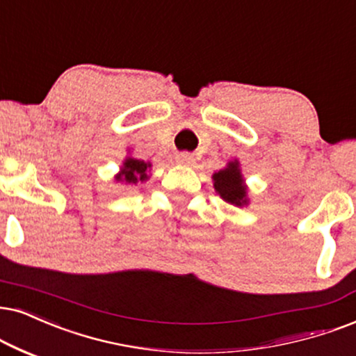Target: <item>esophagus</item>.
<instances>
[{"label":"esophagus","instance_id":"1","mask_svg":"<svg viewBox=\"0 0 356 356\" xmlns=\"http://www.w3.org/2000/svg\"><path fill=\"white\" fill-rule=\"evenodd\" d=\"M175 161H177L179 164L192 165L193 163H195V157H193L191 152H179V154L175 156Z\"/></svg>","mask_w":356,"mask_h":356}]
</instances>
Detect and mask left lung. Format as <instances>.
Masks as SVG:
<instances>
[{"mask_svg":"<svg viewBox=\"0 0 356 356\" xmlns=\"http://www.w3.org/2000/svg\"><path fill=\"white\" fill-rule=\"evenodd\" d=\"M213 187L223 200L230 202L235 205L246 204V191L243 186V179L238 169V163H230L227 169L220 170V172L213 174Z\"/></svg>","mask_w":356,"mask_h":356,"instance_id":"8db88e82","label":"left lung"}]
</instances>
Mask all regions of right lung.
<instances>
[{"label":"right lung","mask_w":356,"mask_h":356,"mask_svg":"<svg viewBox=\"0 0 356 356\" xmlns=\"http://www.w3.org/2000/svg\"><path fill=\"white\" fill-rule=\"evenodd\" d=\"M151 164H146L143 163V161H138V159H126V163L123 164V172L121 175H118L116 179H124L126 182H133L136 184L138 181H146L147 179V174H146V169L149 168Z\"/></svg>","instance_id":"1"}]
</instances>
